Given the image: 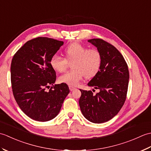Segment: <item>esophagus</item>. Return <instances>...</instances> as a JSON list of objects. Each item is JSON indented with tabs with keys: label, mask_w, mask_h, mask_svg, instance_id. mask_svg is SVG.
Masks as SVG:
<instances>
[{
	"label": "esophagus",
	"mask_w": 151,
	"mask_h": 151,
	"mask_svg": "<svg viewBox=\"0 0 151 151\" xmlns=\"http://www.w3.org/2000/svg\"><path fill=\"white\" fill-rule=\"evenodd\" d=\"M69 89H70V91H73L74 89H75V87H73V86H69Z\"/></svg>",
	"instance_id": "obj_1"
}]
</instances>
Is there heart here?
Returning <instances> with one entry per match:
<instances>
[{
    "instance_id": "heart-1",
    "label": "heart",
    "mask_w": 151,
    "mask_h": 151,
    "mask_svg": "<svg viewBox=\"0 0 151 151\" xmlns=\"http://www.w3.org/2000/svg\"><path fill=\"white\" fill-rule=\"evenodd\" d=\"M65 58L57 54L52 56L50 65L57 72H63L69 63L72 69L59 76V81L69 86H76L84 76L86 78L94 77L100 71L102 64V55L97 49H88L84 45L73 43L63 50Z\"/></svg>"
}]
</instances>
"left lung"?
<instances>
[{
    "label": "left lung",
    "instance_id": "left-lung-1",
    "mask_svg": "<svg viewBox=\"0 0 151 151\" xmlns=\"http://www.w3.org/2000/svg\"><path fill=\"white\" fill-rule=\"evenodd\" d=\"M89 43L97 47L102 55L100 71L88 83L89 86L99 89L93 95L83 90L79 99L83 115L94 123L106 122L115 116L127 98L129 71L124 57L116 48L102 39H91Z\"/></svg>",
    "mask_w": 151,
    "mask_h": 151
}]
</instances>
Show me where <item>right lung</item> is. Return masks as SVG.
<instances>
[{
	"mask_svg": "<svg viewBox=\"0 0 151 151\" xmlns=\"http://www.w3.org/2000/svg\"><path fill=\"white\" fill-rule=\"evenodd\" d=\"M63 41L38 37L28 41L13 57L11 83L21 110L37 121H48L59 114L69 89L65 83L55 84L56 75L50 65ZM50 88L49 91L46 88Z\"/></svg>",
	"mask_w": 151,
	"mask_h": 151,
	"instance_id": "obj_1",
	"label": "right lung"
}]
</instances>
